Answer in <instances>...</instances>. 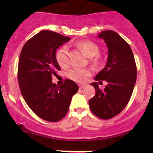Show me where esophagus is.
Masks as SVG:
<instances>
[{
    "instance_id": "obj_1",
    "label": "esophagus",
    "mask_w": 153,
    "mask_h": 153,
    "mask_svg": "<svg viewBox=\"0 0 153 153\" xmlns=\"http://www.w3.org/2000/svg\"><path fill=\"white\" fill-rule=\"evenodd\" d=\"M84 85H82V84H79V88H80V89H82V88L83 87H84Z\"/></svg>"
}]
</instances>
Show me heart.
<instances>
[{
	"label": "heart",
	"instance_id": "1",
	"mask_svg": "<svg viewBox=\"0 0 153 153\" xmlns=\"http://www.w3.org/2000/svg\"><path fill=\"white\" fill-rule=\"evenodd\" d=\"M77 47L78 49L86 55L87 58H90V62L92 67L95 68H99L102 64V61L99 55V47L91 41H81L77 43ZM55 58L58 65L62 68L67 67L69 64L68 60L67 49L66 47H61L58 50L55 55ZM91 75L89 69H73L69 71L67 73V77L72 81L77 83H83L86 81V78Z\"/></svg>",
	"mask_w": 153,
	"mask_h": 153
}]
</instances>
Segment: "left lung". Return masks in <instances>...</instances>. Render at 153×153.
Returning <instances> with one entry per match:
<instances>
[{"label":"left lung","mask_w":153,"mask_h":153,"mask_svg":"<svg viewBox=\"0 0 153 153\" xmlns=\"http://www.w3.org/2000/svg\"><path fill=\"white\" fill-rule=\"evenodd\" d=\"M98 37L105 41L108 58L105 67L95 80L106 81L107 85L101 89L97 82L91 84L95 95L89 101V105L94 115L106 120L119 114L127 105L136 82L137 68L132 49L118 33L102 31Z\"/></svg>","instance_id":"left-lung-1"}]
</instances>
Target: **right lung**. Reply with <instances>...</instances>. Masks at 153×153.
I'll list each match as a JSON object with an SVG mask.
<instances>
[{"mask_svg": "<svg viewBox=\"0 0 153 153\" xmlns=\"http://www.w3.org/2000/svg\"><path fill=\"white\" fill-rule=\"evenodd\" d=\"M69 40L57 32L41 31L24 44L20 55L18 79L23 98L38 117L50 122L61 121L67 115L78 90L72 80L66 79L61 86L52 81L61 69L55 58L57 49Z\"/></svg>", "mask_w": 153, "mask_h": 153, "instance_id": "add662e5", "label": "right lung"}]
</instances>
